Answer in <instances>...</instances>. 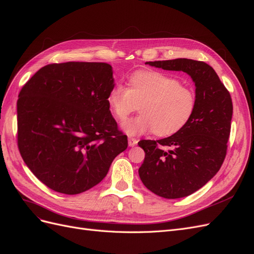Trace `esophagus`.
Instances as JSON below:
<instances>
[{
  "label": "esophagus",
  "instance_id": "esophagus-1",
  "mask_svg": "<svg viewBox=\"0 0 254 254\" xmlns=\"http://www.w3.org/2000/svg\"><path fill=\"white\" fill-rule=\"evenodd\" d=\"M137 142H138V140H137L136 138H134V137H128V146L129 147L136 146Z\"/></svg>",
  "mask_w": 254,
  "mask_h": 254
}]
</instances>
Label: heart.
Listing matches in <instances>:
<instances>
[{
  "label": "heart",
  "mask_w": 254,
  "mask_h": 254,
  "mask_svg": "<svg viewBox=\"0 0 254 254\" xmlns=\"http://www.w3.org/2000/svg\"><path fill=\"white\" fill-rule=\"evenodd\" d=\"M107 103L118 121H124L141 105L140 115L123 122L122 128L127 134L134 136L154 131L158 136H168L190 121L197 107V95L173 75L146 69L129 75L127 88L115 85L108 92Z\"/></svg>",
  "instance_id": "obj_1"
}]
</instances>
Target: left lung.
I'll list each match as a JSON object with an SVG mask.
<instances>
[{
	"label": "left lung",
	"instance_id": "left-lung-1",
	"mask_svg": "<svg viewBox=\"0 0 254 254\" xmlns=\"http://www.w3.org/2000/svg\"><path fill=\"white\" fill-rule=\"evenodd\" d=\"M146 64L186 72L195 85L197 107L190 121L167 138L138 142L146 153L138 170L143 185L166 199L187 197L204 186L226 158L233 113L231 95L204 62L177 59Z\"/></svg>",
	"mask_w": 254,
	"mask_h": 254
}]
</instances>
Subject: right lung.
I'll use <instances>...</instances> for the list:
<instances>
[{
	"instance_id": "right-lung-1",
	"label": "right lung",
	"mask_w": 254,
	"mask_h": 254,
	"mask_svg": "<svg viewBox=\"0 0 254 254\" xmlns=\"http://www.w3.org/2000/svg\"><path fill=\"white\" fill-rule=\"evenodd\" d=\"M114 86L111 64L68 62L42 67L20 90V154L51 190L66 194L90 190L127 148L107 103Z\"/></svg>"
}]
</instances>
